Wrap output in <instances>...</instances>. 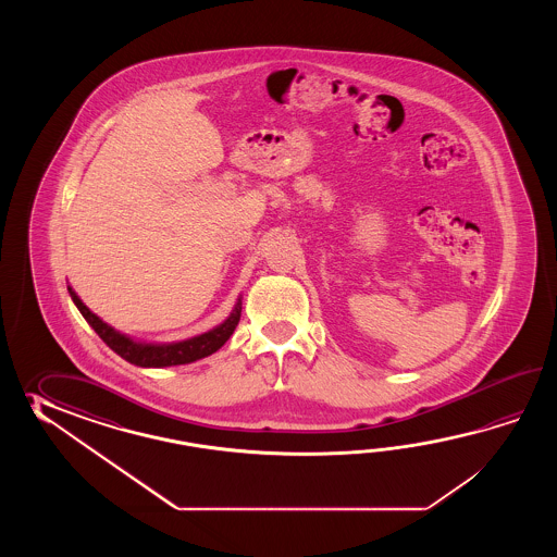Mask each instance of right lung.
<instances>
[{
    "label": "right lung",
    "mask_w": 557,
    "mask_h": 557,
    "mask_svg": "<svg viewBox=\"0 0 557 557\" xmlns=\"http://www.w3.org/2000/svg\"><path fill=\"white\" fill-rule=\"evenodd\" d=\"M70 295H72L75 307L79 308V312L84 314V319L89 322V326L94 329L99 338L115 352L121 356L123 360H127L135 367L143 368H163V367H177V364H189L199 358L213 355L223 344L231 338V334L237 329L238 320H240V310H243V302L238 298L235 310L231 312V317L219 324L213 331L199 334L189 341L183 343L171 344H147L137 343L129 336L121 334V332L111 329L107 322L99 319L94 314L89 308L85 307L82 298L73 293L72 286H67Z\"/></svg>",
    "instance_id": "add662e5"
}]
</instances>
